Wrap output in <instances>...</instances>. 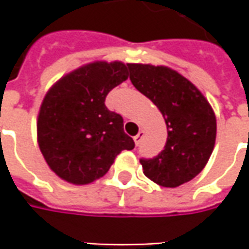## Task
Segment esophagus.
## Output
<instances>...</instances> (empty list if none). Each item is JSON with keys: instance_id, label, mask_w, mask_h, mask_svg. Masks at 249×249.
I'll return each mask as SVG.
<instances>
[{"instance_id": "obj_1", "label": "esophagus", "mask_w": 249, "mask_h": 249, "mask_svg": "<svg viewBox=\"0 0 249 249\" xmlns=\"http://www.w3.org/2000/svg\"><path fill=\"white\" fill-rule=\"evenodd\" d=\"M142 137H144V131H142V130H140L139 134H137V136H134V142L139 145L140 141H141V139H142Z\"/></svg>"}]
</instances>
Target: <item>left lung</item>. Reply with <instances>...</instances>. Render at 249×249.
I'll return each instance as SVG.
<instances>
[{
	"label": "left lung",
	"mask_w": 249,
	"mask_h": 249,
	"mask_svg": "<svg viewBox=\"0 0 249 249\" xmlns=\"http://www.w3.org/2000/svg\"><path fill=\"white\" fill-rule=\"evenodd\" d=\"M130 80L163 115L167 140L155 158L140 159L144 175L162 187H178L205 167L216 140L212 107L190 80L166 66L127 63Z\"/></svg>",
	"instance_id": "left-lung-1"
}]
</instances>
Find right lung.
Returning <instances> with one entry per match:
<instances>
[{
    "label": "right lung",
    "mask_w": 249,
    "mask_h": 249,
    "mask_svg": "<svg viewBox=\"0 0 249 249\" xmlns=\"http://www.w3.org/2000/svg\"><path fill=\"white\" fill-rule=\"evenodd\" d=\"M129 77L122 62H92L63 76L44 97L37 119V140L53 173L72 184L102 177L134 141L123 118L105 105L112 89Z\"/></svg>",
    "instance_id": "obj_1"
}]
</instances>
